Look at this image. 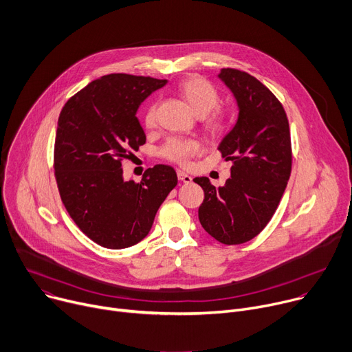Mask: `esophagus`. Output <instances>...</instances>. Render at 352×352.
<instances>
[{
    "mask_svg": "<svg viewBox=\"0 0 352 352\" xmlns=\"http://www.w3.org/2000/svg\"><path fill=\"white\" fill-rule=\"evenodd\" d=\"M177 175H178V179H179L181 182H184V184L192 182V177L188 175V174H185L184 171H178V173H177Z\"/></svg>",
    "mask_w": 352,
    "mask_h": 352,
    "instance_id": "1",
    "label": "esophagus"
}]
</instances>
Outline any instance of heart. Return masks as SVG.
Wrapping results in <instances>:
<instances>
[{
    "label": "heart",
    "mask_w": 352,
    "mask_h": 352,
    "mask_svg": "<svg viewBox=\"0 0 352 352\" xmlns=\"http://www.w3.org/2000/svg\"><path fill=\"white\" fill-rule=\"evenodd\" d=\"M184 100L188 102L197 116L202 118L205 131L210 135H219L226 126V116L220 111H213L219 104V94L206 80L201 77H189L178 87ZM157 107L147 108L144 123L147 127L155 124ZM199 151V143L195 140L171 139L163 148V155L170 162L186 166L188 160Z\"/></svg>",
    "instance_id": "b5f03b06"
}]
</instances>
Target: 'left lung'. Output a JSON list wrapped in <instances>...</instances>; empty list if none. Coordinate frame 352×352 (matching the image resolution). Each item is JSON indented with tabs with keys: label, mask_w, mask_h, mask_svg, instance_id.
<instances>
[{
	"label": "left lung",
	"mask_w": 352,
	"mask_h": 352,
	"mask_svg": "<svg viewBox=\"0 0 352 352\" xmlns=\"http://www.w3.org/2000/svg\"><path fill=\"white\" fill-rule=\"evenodd\" d=\"M232 91L239 116L219 150L232 162L230 178L214 186L197 177L205 192L198 216L202 228L223 244H241L271 220L292 168L289 123L282 104L257 78L236 69L217 76Z\"/></svg>",
	"instance_id": "8db88e82"
}]
</instances>
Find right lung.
<instances>
[{
  "instance_id": "1",
  "label": "right lung",
  "mask_w": 352,
  "mask_h": 352,
  "mask_svg": "<svg viewBox=\"0 0 352 352\" xmlns=\"http://www.w3.org/2000/svg\"><path fill=\"white\" fill-rule=\"evenodd\" d=\"M167 80L108 74L63 107L54 142V175L69 214L92 241L112 250L138 244L175 188L173 167L147 168L140 182L123 179L122 162L146 143L136 116Z\"/></svg>"
}]
</instances>
